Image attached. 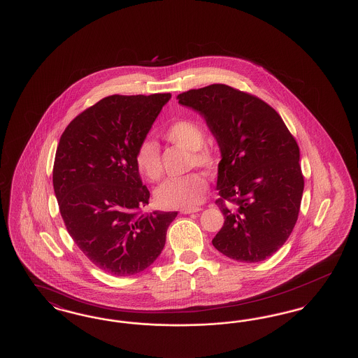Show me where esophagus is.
I'll return each mask as SVG.
<instances>
[{"instance_id": "1", "label": "esophagus", "mask_w": 358, "mask_h": 358, "mask_svg": "<svg viewBox=\"0 0 358 358\" xmlns=\"http://www.w3.org/2000/svg\"><path fill=\"white\" fill-rule=\"evenodd\" d=\"M199 210H201V208H193V209H182V210H181V213H182V215H190V213H196V212H199Z\"/></svg>"}]
</instances>
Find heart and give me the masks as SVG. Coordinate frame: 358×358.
<instances>
[{
	"instance_id": "heart-1",
	"label": "heart",
	"mask_w": 358,
	"mask_h": 358,
	"mask_svg": "<svg viewBox=\"0 0 358 358\" xmlns=\"http://www.w3.org/2000/svg\"><path fill=\"white\" fill-rule=\"evenodd\" d=\"M165 138L173 143L192 152V162L200 168H212L215 157L204 148V131L192 120H177L165 131ZM136 164L138 171L148 180L157 181L162 174V165L158 145L150 141H142L136 148ZM206 181L199 173H192L180 178L165 181L155 190V200L164 208L171 209H193L200 204L206 192Z\"/></svg>"
}]
</instances>
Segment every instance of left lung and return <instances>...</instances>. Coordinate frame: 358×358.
Here are the masks:
<instances>
[{
	"label": "left lung",
	"mask_w": 358,
	"mask_h": 358,
	"mask_svg": "<svg viewBox=\"0 0 358 358\" xmlns=\"http://www.w3.org/2000/svg\"><path fill=\"white\" fill-rule=\"evenodd\" d=\"M177 99L204 117L222 153L216 204L224 225L212 244L238 262L273 255L295 227L303 194L295 138L270 104L229 85L189 90Z\"/></svg>",
	"instance_id": "left-lung-1"
}]
</instances>
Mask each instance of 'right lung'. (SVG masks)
<instances>
[{
	"instance_id": "obj_1",
	"label": "right lung",
	"mask_w": 358,
	"mask_h": 358,
	"mask_svg": "<svg viewBox=\"0 0 358 358\" xmlns=\"http://www.w3.org/2000/svg\"><path fill=\"white\" fill-rule=\"evenodd\" d=\"M171 94L111 95L72 120L60 136L53 189L71 238L98 268L141 273L162 252L177 212L143 213L150 192L136 148Z\"/></svg>"
}]
</instances>
